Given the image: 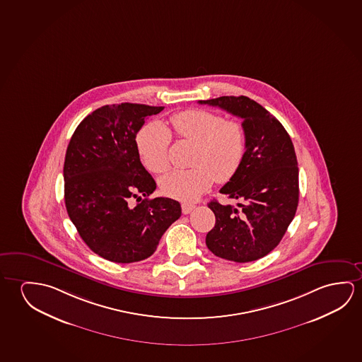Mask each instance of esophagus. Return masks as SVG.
I'll use <instances>...</instances> for the list:
<instances>
[{"label":"esophagus","mask_w":362,"mask_h":362,"mask_svg":"<svg viewBox=\"0 0 362 362\" xmlns=\"http://www.w3.org/2000/svg\"><path fill=\"white\" fill-rule=\"evenodd\" d=\"M194 208V204H192V203H183V204H182V211H183L184 214H188V213L193 211Z\"/></svg>","instance_id":"esophagus-1"}]
</instances>
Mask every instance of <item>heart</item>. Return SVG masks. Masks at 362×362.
Here are the masks:
<instances>
[{
	"instance_id": "heart-1",
	"label": "heart",
	"mask_w": 362,
	"mask_h": 362,
	"mask_svg": "<svg viewBox=\"0 0 362 362\" xmlns=\"http://www.w3.org/2000/svg\"><path fill=\"white\" fill-rule=\"evenodd\" d=\"M178 138L195 145L193 165L177 169L160 179L164 194L179 201H194L213 180L226 183L245 160L247 132L243 124L208 110H187L170 117ZM170 133L163 124H146L136 135V149L146 169L163 173L169 167Z\"/></svg>"
}]
</instances>
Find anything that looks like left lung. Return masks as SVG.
<instances>
[{
	"instance_id": "1",
	"label": "left lung",
	"mask_w": 362,
	"mask_h": 362,
	"mask_svg": "<svg viewBox=\"0 0 362 362\" xmlns=\"http://www.w3.org/2000/svg\"><path fill=\"white\" fill-rule=\"evenodd\" d=\"M199 104L242 117L247 132L245 160L219 190L238 203L208 204L216 226L206 234V247L228 261H256L279 245L295 217L300 195L295 148L284 125L247 96H221Z\"/></svg>"
}]
</instances>
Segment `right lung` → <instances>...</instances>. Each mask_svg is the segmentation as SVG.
Listing matches in <instances>:
<instances>
[{
  "label": "right lung",
  "instance_id": "obj_1",
  "mask_svg": "<svg viewBox=\"0 0 362 362\" xmlns=\"http://www.w3.org/2000/svg\"><path fill=\"white\" fill-rule=\"evenodd\" d=\"M163 109L132 103L101 106L78 124L67 146V214L90 250L107 261L133 263L151 257L182 216L179 202L148 198L156 180L136 149L145 119ZM138 194L146 198L133 207L129 202Z\"/></svg>",
  "mask_w": 362,
  "mask_h": 362
}]
</instances>
